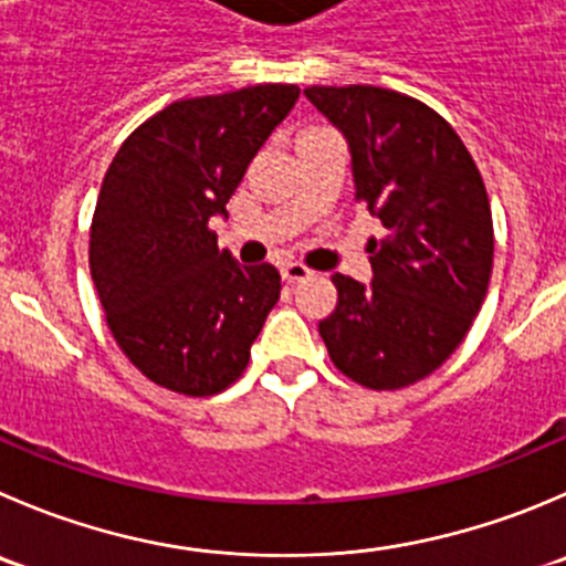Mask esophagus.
<instances>
[{
  "mask_svg": "<svg viewBox=\"0 0 566 566\" xmlns=\"http://www.w3.org/2000/svg\"><path fill=\"white\" fill-rule=\"evenodd\" d=\"M282 276H284V282L298 284V282H304V279H310L312 271L306 265H301V262H284Z\"/></svg>",
  "mask_w": 566,
  "mask_h": 566,
  "instance_id": "obj_1",
  "label": "esophagus"
}]
</instances>
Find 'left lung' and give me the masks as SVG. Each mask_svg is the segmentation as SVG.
Here are the masks:
<instances>
[{"label": "left lung", "mask_w": 566, "mask_h": 566, "mask_svg": "<svg viewBox=\"0 0 566 566\" xmlns=\"http://www.w3.org/2000/svg\"><path fill=\"white\" fill-rule=\"evenodd\" d=\"M304 93L348 137L356 201L387 229L367 243L370 287L334 273L337 306L317 328L350 381L409 387L462 345L486 298L495 229L484 179L420 98L376 85Z\"/></svg>", "instance_id": "8db88e82"}]
</instances>
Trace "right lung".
Masks as SVG:
<instances>
[{
    "label": "right lung",
    "mask_w": 566,
    "mask_h": 566,
    "mask_svg": "<svg viewBox=\"0 0 566 566\" xmlns=\"http://www.w3.org/2000/svg\"><path fill=\"white\" fill-rule=\"evenodd\" d=\"M298 85L179 98L137 126L104 174L91 276L126 359L157 387L207 398L243 376L282 293L271 262L238 265L210 229Z\"/></svg>",
    "instance_id": "1"
}]
</instances>
